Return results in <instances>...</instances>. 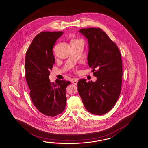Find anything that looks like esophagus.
Masks as SVG:
<instances>
[{"label": "esophagus", "mask_w": 148, "mask_h": 148, "mask_svg": "<svg viewBox=\"0 0 148 148\" xmlns=\"http://www.w3.org/2000/svg\"><path fill=\"white\" fill-rule=\"evenodd\" d=\"M72 84H74V85H77V82H78V79H76V78H74L72 81Z\"/></svg>", "instance_id": "esophagus-1"}]
</instances>
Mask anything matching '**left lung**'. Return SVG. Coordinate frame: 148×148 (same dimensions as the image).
<instances>
[{"mask_svg":"<svg viewBox=\"0 0 148 148\" xmlns=\"http://www.w3.org/2000/svg\"><path fill=\"white\" fill-rule=\"evenodd\" d=\"M79 32L88 39V64L97 80L87 82L80 79L78 92L88 112L103 115L112 108L121 93V53L116 44L99 28H84Z\"/></svg>","mask_w":148,"mask_h":148,"instance_id":"left-lung-1","label":"left lung"}]
</instances>
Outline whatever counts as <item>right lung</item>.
Listing matches in <instances>:
<instances>
[{
  "label": "right lung",
  "instance_id": "add662e5",
  "mask_svg": "<svg viewBox=\"0 0 148 148\" xmlns=\"http://www.w3.org/2000/svg\"><path fill=\"white\" fill-rule=\"evenodd\" d=\"M63 32H43L35 36L26 53L25 68L30 97L42 114L55 116L63 112L66 103V88L70 81L50 82L49 76L55 63L53 48Z\"/></svg>",
  "mask_w": 148,
  "mask_h": 148
}]
</instances>
